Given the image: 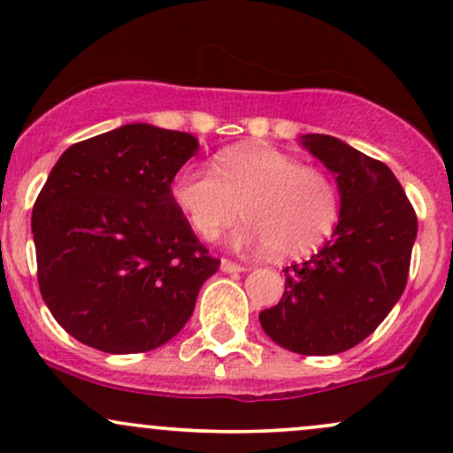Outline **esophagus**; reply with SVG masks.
<instances>
[{
    "mask_svg": "<svg viewBox=\"0 0 453 453\" xmlns=\"http://www.w3.org/2000/svg\"><path fill=\"white\" fill-rule=\"evenodd\" d=\"M221 270H223V273H242V270H247V268H244L242 264H236V262H232V259L223 257L221 259Z\"/></svg>",
    "mask_w": 453,
    "mask_h": 453,
    "instance_id": "34e87169",
    "label": "esophagus"
}]
</instances>
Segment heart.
Returning a JSON list of instances; mask_svg holds the SVG:
<instances>
[{
  "label": "heart",
  "instance_id": "b5f03b06",
  "mask_svg": "<svg viewBox=\"0 0 453 453\" xmlns=\"http://www.w3.org/2000/svg\"><path fill=\"white\" fill-rule=\"evenodd\" d=\"M173 197L194 232L217 241L242 212L236 247L277 257L309 256L339 221L341 196L332 176L268 144H238L217 168L189 164L173 180Z\"/></svg>",
  "mask_w": 453,
  "mask_h": 453
}]
</instances>
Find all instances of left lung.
<instances>
[{"mask_svg": "<svg viewBox=\"0 0 453 453\" xmlns=\"http://www.w3.org/2000/svg\"><path fill=\"white\" fill-rule=\"evenodd\" d=\"M300 140L334 174L339 226L319 251L285 268L283 298L259 324L283 349L332 356L372 334L403 296L418 217L383 161L326 134Z\"/></svg>", "mask_w": 453, "mask_h": 453, "instance_id": "8db88e82", "label": "left lung"}]
</instances>
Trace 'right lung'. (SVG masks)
<instances>
[{"mask_svg":"<svg viewBox=\"0 0 453 453\" xmlns=\"http://www.w3.org/2000/svg\"><path fill=\"white\" fill-rule=\"evenodd\" d=\"M185 132L132 123L72 144L31 212L38 283L67 334L106 353L157 349L219 270L173 197Z\"/></svg>","mask_w":453,"mask_h":453,"instance_id":"add662e5","label":"right lung"}]
</instances>
